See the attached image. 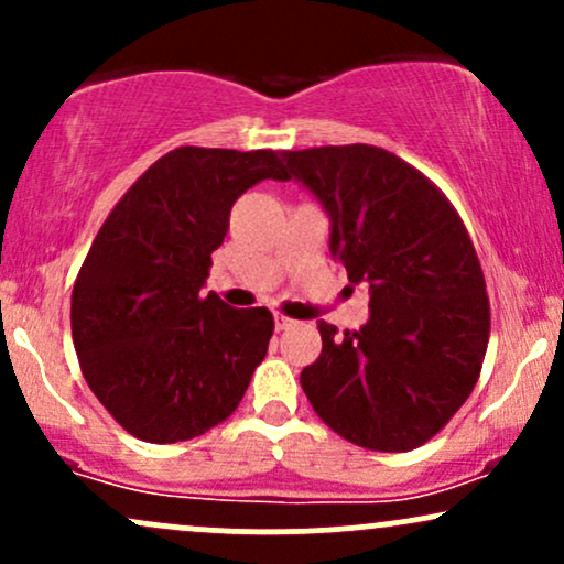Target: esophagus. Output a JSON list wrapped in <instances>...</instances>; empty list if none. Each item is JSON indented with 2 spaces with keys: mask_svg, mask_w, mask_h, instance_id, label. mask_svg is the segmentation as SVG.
Listing matches in <instances>:
<instances>
[{
  "mask_svg": "<svg viewBox=\"0 0 564 564\" xmlns=\"http://www.w3.org/2000/svg\"><path fill=\"white\" fill-rule=\"evenodd\" d=\"M291 326H294V321H291L289 315L275 313V328H278V332H286V328H291Z\"/></svg>",
  "mask_w": 564,
  "mask_h": 564,
  "instance_id": "esophagus-1",
  "label": "esophagus"
}]
</instances>
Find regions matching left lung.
<instances>
[{
	"label": "left lung",
	"instance_id": "8db88e82",
	"mask_svg": "<svg viewBox=\"0 0 564 564\" xmlns=\"http://www.w3.org/2000/svg\"><path fill=\"white\" fill-rule=\"evenodd\" d=\"M286 177L332 217V254L371 286V318L339 334L302 371L310 405L336 435L403 453L451 422L480 379L490 302L477 251L445 193L377 145L283 151Z\"/></svg>",
	"mask_w": 564,
	"mask_h": 564
}]
</instances>
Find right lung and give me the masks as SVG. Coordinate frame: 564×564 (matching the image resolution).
Listing matches in <instances>:
<instances>
[{
  "instance_id": "obj_1",
  "label": "right lung",
  "mask_w": 564,
  "mask_h": 564,
  "mask_svg": "<svg viewBox=\"0 0 564 564\" xmlns=\"http://www.w3.org/2000/svg\"><path fill=\"white\" fill-rule=\"evenodd\" d=\"M268 177L289 180L278 151L174 148L97 230L70 294V334L89 390L129 435L180 443L241 403L273 313L232 310L200 286L232 204Z\"/></svg>"
}]
</instances>
